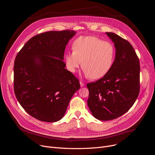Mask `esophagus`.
Instances as JSON below:
<instances>
[{
    "mask_svg": "<svg viewBox=\"0 0 155 155\" xmlns=\"http://www.w3.org/2000/svg\"><path fill=\"white\" fill-rule=\"evenodd\" d=\"M80 86H81V87H83L84 86V83H83L82 81H80Z\"/></svg>",
    "mask_w": 155,
    "mask_h": 155,
    "instance_id": "obj_1",
    "label": "esophagus"
}]
</instances>
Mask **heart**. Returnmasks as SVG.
<instances>
[{
    "mask_svg": "<svg viewBox=\"0 0 155 155\" xmlns=\"http://www.w3.org/2000/svg\"><path fill=\"white\" fill-rule=\"evenodd\" d=\"M72 50L64 56L66 68L72 73L81 64L86 77L97 80L107 75L113 67L116 51L111 42L94 36H81L74 41Z\"/></svg>",
    "mask_w": 155,
    "mask_h": 155,
    "instance_id": "1",
    "label": "heart"
}]
</instances>
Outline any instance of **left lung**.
<instances>
[{
  "label": "left lung",
  "mask_w": 155,
  "mask_h": 155,
  "mask_svg": "<svg viewBox=\"0 0 155 155\" xmlns=\"http://www.w3.org/2000/svg\"><path fill=\"white\" fill-rule=\"evenodd\" d=\"M106 34L116 49L114 65L107 75L87 84L88 107L92 115L102 121L112 120L126 113L140 91V62L134 48L115 33Z\"/></svg>",
  "instance_id": "obj_1"
}]
</instances>
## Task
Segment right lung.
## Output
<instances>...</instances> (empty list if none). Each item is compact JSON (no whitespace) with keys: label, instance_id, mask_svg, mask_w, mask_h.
Segmentation results:
<instances>
[{"label":"right lung","instance_id":"obj_1","mask_svg":"<svg viewBox=\"0 0 155 155\" xmlns=\"http://www.w3.org/2000/svg\"><path fill=\"white\" fill-rule=\"evenodd\" d=\"M75 34L70 30L48 31L29 39L14 63V91L17 100L32 117L56 122L64 115L79 80L62 61L65 46Z\"/></svg>","mask_w":155,"mask_h":155}]
</instances>
